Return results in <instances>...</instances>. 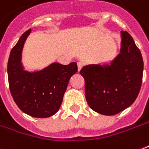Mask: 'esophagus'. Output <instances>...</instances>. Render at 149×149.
<instances>
[{"instance_id": "1", "label": "esophagus", "mask_w": 149, "mask_h": 149, "mask_svg": "<svg viewBox=\"0 0 149 149\" xmlns=\"http://www.w3.org/2000/svg\"><path fill=\"white\" fill-rule=\"evenodd\" d=\"M83 67V64L81 62H78L77 63V68H78V72H80V70L81 69V68Z\"/></svg>"}]
</instances>
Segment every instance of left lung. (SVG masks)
Listing matches in <instances>:
<instances>
[{"label": "left lung", "mask_w": 149, "mask_h": 149, "mask_svg": "<svg viewBox=\"0 0 149 149\" xmlns=\"http://www.w3.org/2000/svg\"><path fill=\"white\" fill-rule=\"evenodd\" d=\"M121 37L120 53L111 64H89L80 71L89 107L104 115H114L130 107L142 84L141 52L127 31H121Z\"/></svg>", "instance_id": "obj_1"}]
</instances>
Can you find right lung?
<instances>
[{"label": "right lung", "mask_w": 149, "mask_h": 149, "mask_svg": "<svg viewBox=\"0 0 149 149\" xmlns=\"http://www.w3.org/2000/svg\"><path fill=\"white\" fill-rule=\"evenodd\" d=\"M30 33L31 30L26 31L10 52L7 66L9 89L21 111L35 118H48L59 111L77 65L76 62L68 65L53 63L40 71H26L22 52Z\"/></svg>", "instance_id": "add662e5"}]
</instances>
